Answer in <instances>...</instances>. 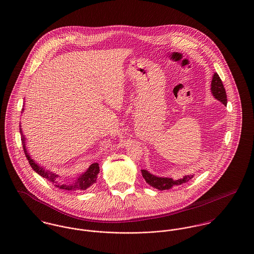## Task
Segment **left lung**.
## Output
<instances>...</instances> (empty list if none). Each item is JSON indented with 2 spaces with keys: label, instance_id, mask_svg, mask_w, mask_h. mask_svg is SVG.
Masks as SVG:
<instances>
[{
  "label": "left lung",
  "instance_id": "obj_1",
  "mask_svg": "<svg viewBox=\"0 0 254 254\" xmlns=\"http://www.w3.org/2000/svg\"><path fill=\"white\" fill-rule=\"evenodd\" d=\"M211 92H212V95L215 97V99H217L218 101H220L223 105L227 106L226 91H225L224 85L222 83V80L220 79L217 73H214L212 81H211ZM142 175L148 185H150L151 187H153L157 190H168V189H171L173 186H179L182 184H185V183L190 181L193 177V175H187L179 180H173L172 178L156 177V176L148 173L146 170H142Z\"/></svg>",
  "mask_w": 254,
  "mask_h": 254
}]
</instances>
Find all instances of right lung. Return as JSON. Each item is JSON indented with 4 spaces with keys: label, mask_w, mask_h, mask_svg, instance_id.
Returning a JSON list of instances; mask_svg holds the SVG:
<instances>
[{
    "label": "right lung",
    "mask_w": 254,
    "mask_h": 254,
    "mask_svg": "<svg viewBox=\"0 0 254 254\" xmlns=\"http://www.w3.org/2000/svg\"><path fill=\"white\" fill-rule=\"evenodd\" d=\"M23 110H24V109H22V111ZM19 127H21V126L19 125ZM19 132H20V135H21L22 146H23L25 156H26L29 164L31 165L32 169L35 172H37L39 175H41L43 178H45L46 180L53 183L57 188H59L61 190H87L89 187H91L93 184L96 183L98 174L100 172L99 163H93L92 165H90V167L87 169V171L85 173L80 175L75 181H73L70 184H62V183H60L59 182V175L54 174L53 172H50L48 170H45L43 167H40L39 164L35 163V161L29 156V154L27 153L26 147H25V138L23 136L21 128H19Z\"/></svg>",
    "instance_id": "add662e5"
}]
</instances>
